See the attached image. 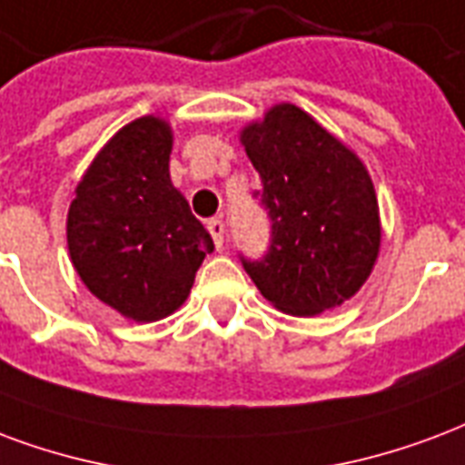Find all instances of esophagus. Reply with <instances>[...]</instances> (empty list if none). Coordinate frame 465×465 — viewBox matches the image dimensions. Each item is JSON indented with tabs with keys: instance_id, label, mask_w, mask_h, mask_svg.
<instances>
[{
	"instance_id": "esophagus-1",
	"label": "esophagus",
	"mask_w": 465,
	"mask_h": 465,
	"mask_svg": "<svg viewBox=\"0 0 465 465\" xmlns=\"http://www.w3.org/2000/svg\"><path fill=\"white\" fill-rule=\"evenodd\" d=\"M206 229H209V233H212L216 249H222L223 236H226V226H223L222 219H209V222H206Z\"/></svg>"
}]
</instances>
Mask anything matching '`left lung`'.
Wrapping results in <instances>:
<instances>
[{
  "instance_id": "obj_1",
  "label": "left lung",
  "mask_w": 465,
  "mask_h": 465,
  "mask_svg": "<svg viewBox=\"0 0 465 465\" xmlns=\"http://www.w3.org/2000/svg\"><path fill=\"white\" fill-rule=\"evenodd\" d=\"M271 219L263 259L242 263L261 295L288 315H318L362 288L380 253V206L367 167L291 103L242 130Z\"/></svg>"
}]
</instances>
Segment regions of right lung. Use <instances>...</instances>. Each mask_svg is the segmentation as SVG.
<instances>
[{
    "mask_svg": "<svg viewBox=\"0 0 465 465\" xmlns=\"http://www.w3.org/2000/svg\"><path fill=\"white\" fill-rule=\"evenodd\" d=\"M172 130L145 115L110 137L75 187L66 222L74 268L98 301L154 322L187 301L214 242L170 180Z\"/></svg>",
    "mask_w": 465,
    "mask_h": 465,
    "instance_id": "obj_1",
    "label": "right lung"
}]
</instances>
